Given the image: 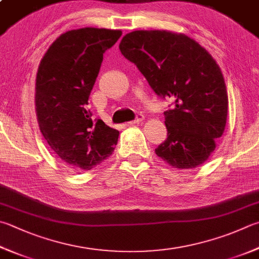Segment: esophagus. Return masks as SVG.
<instances>
[{"label":"esophagus","instance_id":"1","mask_svg":"<svg viewBox=\"0 0 259 259\" xmlns=\"http://www.w3.org/2000/svg\"><path fill=\"white\" fill-rule=\"evenodd\" d=\"M143 119H144V116H143L142 114H138V115H136V117H135V119L132 120V121H128V124H130V125L139 124L140 121H142Z\"/></svg>","mask_w":259,"mask_h":259}]
</instances>
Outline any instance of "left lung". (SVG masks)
Wrapping results in <instances>:
<instances>
[{
	"instance_id": "1",
	"label": "left lung",
	"mask_w": 259,
	"mask_h": 259,
	"mask_svg": "<svg viewBox=\"0 0 259 259\" xmlns=\"http://www.w3.org/2000/svg\"><path fill=\"white\" fill-rule=\"evenodd\" d=\"M119 50L158 97L174 101L163 113L168 134L155 149L158 157L179 169L205 162L228 115L226 83L217 62L193 39L165 30L130 32Z\"/></svg>"
}]
</instances>
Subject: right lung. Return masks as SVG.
Masks as SVG:
<instances>
[{"mask_svg":"<svg viewBox=\"0 0 259 259\" xmlns=\"http://www.w3.org/2000/svg\"><path fill=\"white\" fill-rule=\"evenodd\" d=\"M120 30L82 28L63 33L48 48L36 77L39 128L52 150L72 168L90 170L113 154L119 132L94 118L89 96L104 53Z\"/></svg>","mask_w":259,"mask_h":259,"instance_id":"right-lung-1","label":"right lung"}]
</instances>
